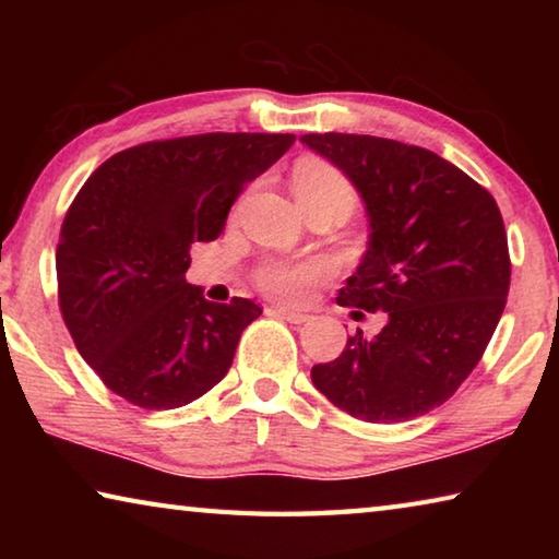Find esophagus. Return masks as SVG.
Wrapping results in <instances>:
<instances>
[{
  "mask_svg": "<svg viewBox=\"0 0 559 559\" xmlns=\"http://www.w3.org/2000/svg\"><path fill=\"white\" fill-rule=\"evenodd\" d=\"M273 313L281 316L283 320H288V323H296V325L308 323L310 320L308 313H300V310H290V308H273Z\"/></svg>",
  "mask_w": 559,
  "mask_h": 559,
  "instance_id": "1",
  "label": "esophagus"
}]
</instances>
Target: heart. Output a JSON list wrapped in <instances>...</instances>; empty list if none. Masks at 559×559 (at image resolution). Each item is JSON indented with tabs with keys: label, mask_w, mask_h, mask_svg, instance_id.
<instances>
[{
	"label": "heart",
	"mask_w": 559,
	"mask_h": 559,
	"mask_svg": "<svg viewBox=\"0 0 559 559\" xmlns=\"http://www.w3.org/2000/svg\"><path fill=\"white\" fill-rule=\"evenodd\" d=\"M293 194H296L298 204L310 202H345L353 204L355 194L347 179L337 173L335 167L325 163H316V159H306L290 177ZM330 271L328 261L313 259V261H281L271 259L261 263L257 271V283L263 293L278 300H302L308 288L313 286L318 278H323Z\"/></svg>",
	"instance_id": "b5f03b06"
}]
</instances>
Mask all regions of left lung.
<instances>
[{"label": "left lung", "mask_w": 559, "mask_h": 559, "mask_svg": "<svg viewBox=\"0 0 559 559\" xmlns=\"http://www.w3.org/2000/svg\"><path fill=\"white\" fill-rule=\"evenodd\" d=\"M300 143L353 182L370 222L337 302L386 313L380 333L357 330L310 377L355 419L409 421L459 390L503 316V216L484 187L431 150L347 132H310Z\"/></svg>", "instance_id": "1"}]
</instances>
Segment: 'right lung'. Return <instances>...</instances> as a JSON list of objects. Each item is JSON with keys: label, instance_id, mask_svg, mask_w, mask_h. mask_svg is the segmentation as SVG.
Returning a JSON list of instances; mask_svg holds the SVG:
<instances>
[{"label": "right lung", "instance_id": "add662e5", "mask_svg": "<svg viewBox=\"0 0 559 559\" xmlns=\"http://www.w3.org/2000/svg\"><path fill=\"white\" fill-rule=\"evenodd\" d=\"M293 135L206 132L106 159L75 194L56 249L59 306L81 357L110 392L175 409L229 372L249 298L212 302L185 281L197 241L222 234L231 204Z\"/></svg>", "mask_w": 559, "mask_h": 559}]
</instances>
